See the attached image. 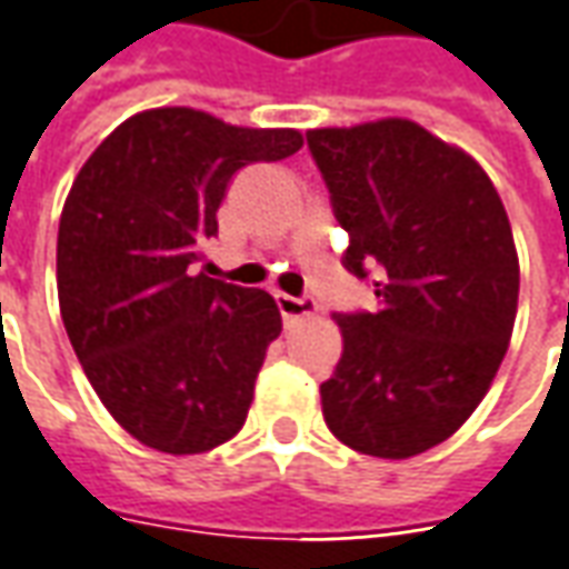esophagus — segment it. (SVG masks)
I'll return each mask as SVG.
<instances>
[{"mask_svg":"<svg viewBox=\"0 0 569 569\" xmlns=\"http://www.w3.org/2000/svg\"><path fill=\"white\" fill-rule=\"evenodd\" d=\"M277 305H280V315H283L286 323H292V320H301V317H311L317 311V301L315 299H296V296H286L280 292L277 296Z\"/></svg>","mask_w":569,"mask_h":569,"instance_id":"1","label":"esophagus"}]
</instances>
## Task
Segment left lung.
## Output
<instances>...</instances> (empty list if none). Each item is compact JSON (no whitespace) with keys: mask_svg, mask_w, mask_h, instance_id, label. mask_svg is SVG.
Wrapping results in <instances>:
<instances>
[{"mask_svg":"<svg viewBox=\"0 0 569 569\" xmlns=\"http://www.w3.org/2000/svg\"><path fill=\"white\" fill-rule=\"evenodd\" d=\"M346 268L380 264L373 315H336L342 358L320 386L342 446L405 461L477 411L511 342L520 261L511 220L473 154L408 118L308 130Z\"/></svg>","mask_w":569,"mask_h":569,"instance_id":"1","label":"left lung"}]
</instances>
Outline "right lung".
Masks as SVG:
<instances>
[{
    "mask_svg": "<svg viewBox=\"0 0 569 569\" xmlns=\"http://www.w3.org/2000/svg\"><path fill=\"white\" fill-rule=\"evenodd\" d=\"M292 127L149 108L108 133L58 220V308L99 401L142 446L202 455L252 408L283 317L264 289L196 273L227 183L299 152Z\"/></svg>",
    "mask_w": 569,
    "mask_h": 569,
    "instance_id": "1",
    "label": "right lung"
}]
</instances>
